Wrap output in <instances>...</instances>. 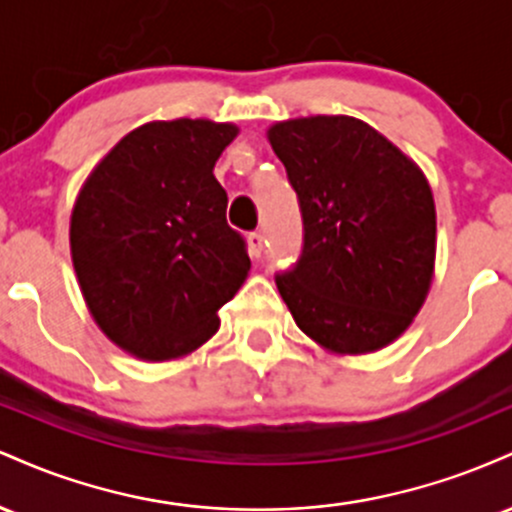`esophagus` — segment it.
Segmentation results:
<instances>
[{
  "instance_id": "esophagus-1",
  "label": "esophagus",
  "mask_w": 512,
  "mask_h": 512,
  "mask_svg": "<svg viewBox=\"0 0 512 512\" xmlns=\"http://www.w3.org/2000/svg\"><path fill=\"white\" fill-rule=\"evenodd\" d=\"M248 250L252 257H260L262 250H264V236L260 231H252L248 233Z\"/></svg>"
}]
</instances>
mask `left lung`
<instances>
[{
    "instance_id": "8db88e82",
    "label": "left lung",
    "mask_w": 512,
    "mask_h": 512,
    "mask_svg": "<svg viewBox=\"0 0 512 512\" xmlns=\"http://www.w3.org/2000/svg\"><path fill=\"white\" fill-rule=\"evenodd\" d=\"M303 214V252L276 289L293 320L332 354H370L411 325L436 267V204L426 175L349 115L267 129Z\"/></svg>"
}]
</instances>
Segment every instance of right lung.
<instances>
[{"label":"right lung","mask_w":512,"mask_h":512,"mask_svg":"<svg viewBox=\"0 0 512 512\" xmlns=\"http://www.w3.org/2000/svg\"><path fill=\"white\" fill-rule=\"evenodd\" d=\"M238 137L228 122H146L91 170L69 245L81 293L110 342L142 361L192 354L250 272L214 178Z\"/></svg>","instance_id":"obj_1"}]
</instances>
